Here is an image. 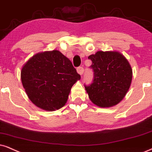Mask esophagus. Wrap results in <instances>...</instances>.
<instances>
[{
	"instance_id": "obj_1",
	"label": "esophagus",
	"mask_w": 152,
	"mask_h": 152,
	"mask_svg": "<svg viewBox=\"0 0 152 152\" xmlns=\"http://www.w3.org/2000/svg\"><path fill=\"white\" fill-rule=\"evenodd\" d=\"M76 70H77V72L80 75H82L83 73V72H84V69H83V66H78V67H77Z\"/></svg>"
}]
</instances>
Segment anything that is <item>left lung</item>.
Returning <instances> with one entry per match:
<instances>
[{"label": "left lung", "mask_w": 152, "mask_h": 152, "mask_svg": "<svg viewBox=\"0 0 152 152\" xmlns=\"http://www.w3.org/2000/svg\"><path fill=\"white\" fill-rule=\"evenodd\" d=\"M88 59L93 71V80L85 85L89 98L100 107L114 106L124 99L132 81L131 66L118 52L98 51Z\"/></svg>", "instance_id": "8db88e82"}]
</instances>
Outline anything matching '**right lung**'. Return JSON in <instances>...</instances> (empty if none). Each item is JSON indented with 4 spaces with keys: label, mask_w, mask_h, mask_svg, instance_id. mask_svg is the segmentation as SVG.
<instances>
[{
    "label": "right lung",
    "mask_w": 152,
    "mask_h": 152,
    "mask_svg": "<svg viewBox=\"0 0 152 152\" xmlns=\"http://www.w3.org/2000/svg\"><path fill=\"white\" fill-rule=\"evenodd\" d=\"M80 76L71 61L58 50L38 53L23 66L21 79L28 98L46 111L60 109Z\"/></svg>",
    "instance_id": "obj_1"
}]
</instances>
